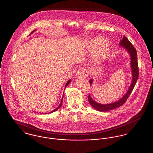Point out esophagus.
I'll return each mask as SVG.
<instances>
[{
  "mask_svg": "<svg viewBox=\"0 0 153 153\" xmlns=\"http://www.w3.org/2000/svg\"><path fill=\"white\" fill-rule=\"evenodd\" d=\"M89 75L88 71L85 68H79L76 74V76L77 77H88Z\"/></svg>",
  "mask_w": 153,
  "mask_h": 153,
  "instance_id": "obj_1",
  "label": "esophagus"
}]
</instances>
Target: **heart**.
Listing matches in <instances>:
<instances>
[{
  "label": "heart",
  "instance_id": "obj_1",
  "mask_svg": "<svg viewBox=\"0 0 153 153\" xmlns=\"http://www.w3.org/2000/svg\"><path fill=\"white\" fill-rule=\"evenodd\" d=\"M110 42L107 39L96 37L89 42V48L94 50L93 60L96 63H100L108 55L110 51Z\"/></svg>",
  "mask_w": 153,
  "mask_h": 153
}]
</instances>
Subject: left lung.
<instances>
[{
	"label": "left lung",
	"mask_w": 153,
	"mask_h": 153,
	"mask_svg": "<svg viewBox=\"0 0 153 153\" xmlns=\"http://www.w3.org/2000/svg\"><path fill=\"white\" fill-rule=\"evenodd\" d=\"M122 37V36H121ZM119 45L122 47H123L129 53L131 56V66L132 69V83L126 92V94H125L123 97H122L120 100H119L117 102H114L110 104H102L99 102H97L94 101L89 94L88 96V102L90 104L97 110L100 111H107L113 109H114L118 107H120L122 105L129 97L130 94H131L136 82L138 78L139 75V71H138V61H137V53L135 48L134 47V46L132 45V43L128 40V39L123 36L122 37V40L120 42ZM93 83V79L90 80V85Z\"/></svg>",
	"instance_id": "obj_1"
}]
</instances>
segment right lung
Wrapping results in <instances>:
<instances>
[{"label":"right lung","instance_id":"add662e5","mask_svg":"<svg viewBox=\"0 0 153 153\" xmlns=\"http://www.w3.org/2000/svg\"><path fill=\"white\" fill-rule=\"evenodd\" d=\"M35 31H36V30H34L33 31H32V32H31V33H33V32H34ZM71 79H69V81L67 82V83H66V85H65V88H66V87H67V86L68 85V84H69L71 82ZM63 96H62V100H61V102H60V103L59 105V106H58V107H57L56 108H55L54 110L51 111L49 112V113H52V112H54V111H56L57 110H58V109H59V108L61 107V105H62V102H63Z\"/></svg>","mask_w":153,"mask_h":153}]
</instances>
